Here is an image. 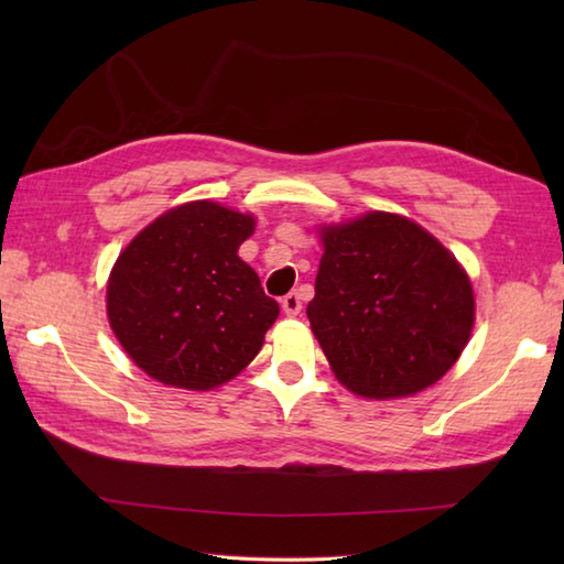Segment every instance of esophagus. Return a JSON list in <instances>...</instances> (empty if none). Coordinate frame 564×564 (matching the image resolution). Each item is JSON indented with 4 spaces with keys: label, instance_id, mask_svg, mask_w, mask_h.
<instances>
[{
    "label": "esophagus",
    "instance_id": "1",
    "mask_svg": "<svg viewBox=\"0 0 564 564\" xmlns=\"http://www.w3.org/2000/svg\"><path fill=\"white\" fill-rule=\"evenodd\" d=\"M281 307H283V313L289 315V317H295V315H301V310H303V303H301V295L297 293H289L281 301Z\"/></svg>",
    "mask_w": 564,
    "mask_h": 564
}]
</instances>
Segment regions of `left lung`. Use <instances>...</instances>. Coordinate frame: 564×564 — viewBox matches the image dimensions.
Returning a JSON list of instances; mask_svg holds the SVG:
<instances>
[{
  "label": "left lung",
  "instance_id": "left-lung-1",
  "mask_svg": "<svg viewBox=\"0 0 564 564\" xmlns=\"http://www.w3.org/2000/svg\"><path fill=\"white\" fill-rule=\"evenodd\" d=\"M307 319L344 388L392 400L434 386L475 325L470 279L422 225L394 213L322 227Z\"/></svg>",
  "mask_w": 564,
  "mask_h": 564
}]
</instances>
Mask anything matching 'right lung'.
Segmentation results:
<instances>
[{"label":"right lung","mask_w":564,"mask_h":564,"mask_svg":"<svg viewBox=\"0 0 564 564\" xmlns=\"http://www.w3.org/2000/svg\"><path fill=\"white\" fill-rule=\"evenodd\" d=\"M251 232L249 213L191 200L150 223L116 259L106 313L116 339L150 378L213 390L259 354L279 303L237 257Z\"/></svg>","instance_id":"1"}]
</instances>
